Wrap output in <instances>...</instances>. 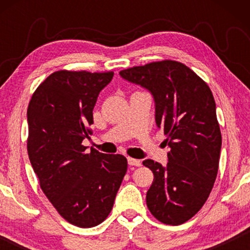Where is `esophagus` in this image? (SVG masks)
Wrapping results in <instances>:
<instances>
[{"mask_svg": "<svg viewBox=\"0 0 250 250\" xmlns=\"http://www.w3.org/2000/svg\"><path fill=\"white\" fill-rule=\"evenodd\" d=\"M127 162H128V165H129V166H141V165H142V163L140 162L139 159L131 158V157H128Z\"/></svg>", "mask_w": 250, "mask_h": 250, "instance_id": "esophagus-1", "label": "esophagus"}]
</instances>
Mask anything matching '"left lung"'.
Listing matches in <instances>:
<instances>
[{"instance_id":"obj_1","label":"left lung","mask_w":250,"mask_h":250,"mask_svg":"<svg viewBox=\"0 0 250 250\" xmlns=\"http://www.w3.org/2000/svg\"><path fill=\"white\" fill-rule=\"evenodd\" d=\"M119 75L152 95L156 125L169 148L166 166L143 160L155 176L146 206L163 223L182 224L204 206L217 175L222 136L210 88L189 67L172 60Z\"/></svg>"}]
</instances>
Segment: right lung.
Listing matches in <instances>:
<instances>
[{"label":"right lung","instance_id":"1","mask_svg":"<svg viewBox=\"0 0 250 250\" xmlns=\"http://www.w3.org/2000/svg\"><path fill=\"white\" fill-rule=\"evenodd\" d=\"M112 77V71H56L37 87L27 110V149L41 189L80 228L107 218L127 170L124 156L87 152L82 145L90 138L99 93Z\"/></svg>","mask_w":250,"mask_h":250}]
</instances>
